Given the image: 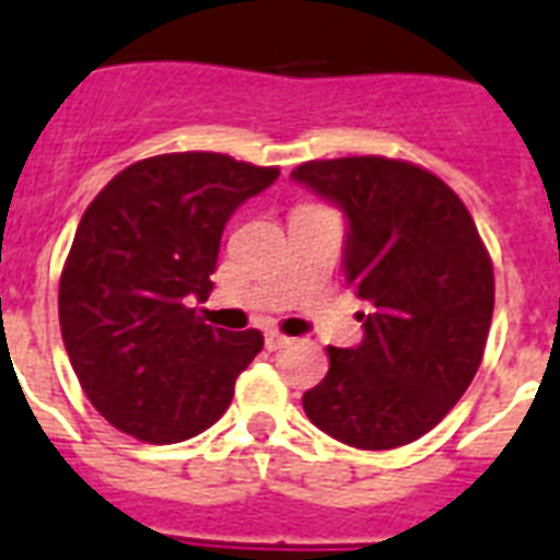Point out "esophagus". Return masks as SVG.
Masks as SVG:
<instances>
[{
  "label": "esophagus",
  "instance_id": "1",
  "mask_svg": "<svg viewBox=\"0 0 560 560\" xmlns=\"http://www.w3.org/2000/svg\"><path fill=\"white\" fill-rule=\"evenodd\" d=\"M289 345V336H283V332H277V329H268L266 332V348L268 350H280Z\"/></svg>",
  "mask_w": 560,
  "mask_h": 560
}]
</instances>
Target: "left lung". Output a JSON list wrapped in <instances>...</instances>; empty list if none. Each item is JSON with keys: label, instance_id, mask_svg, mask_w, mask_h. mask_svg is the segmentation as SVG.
<instances>
[{"label": "left lung", "instance_id": "obj_1", "mask_svg": "<svg viewBox=\"0 0 560 560\" xmlns=\"http://www.w3.org/2000/svg\"><path fill=\"white\" fill-rule=\"evenodd\" d=\"M292 180L345 212V280L371 306L357 348H327L329 371L303 411L359 450L411 444L482 362L493 268L474 219L441 177L400 160H312Z\"/></svg>", "mask_w": 560, "mask_h": 560}]
</instances>
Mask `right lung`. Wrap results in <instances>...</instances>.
Returning a JSON list of instances; mask_svg holds the SVG:
<instances>
[{"label": "right lung", "instance_id": "obj_1", "mask_svg": "<svg viewBox=\"0 0 560 560\" xmlns=\"http://www.w3.org/2000/svg\"><path fill=\"white\" fill-rule=\"evenodd\" d=\"M277 168L186 151L133 163L95 195L60 275V332L84 394L116 429L177 444L224 415L262 332L189 310L212 289L221 233Z\"/></svg>", "mask_w": 560, "mask_h": 560}]
</instances>
